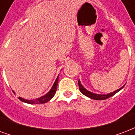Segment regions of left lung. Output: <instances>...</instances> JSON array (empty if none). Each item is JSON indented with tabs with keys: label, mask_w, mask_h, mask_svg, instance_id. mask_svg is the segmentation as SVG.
<instances>
[{
	"label": "left lung",
	"mask_w": 135,
	"mask_h": 135,
	"mask_svg": "<svg viewBox=\"0 0 135 135\" xmlns=\"http://www.w3.org/2000/svg\"><path fill=\"white\" fill-rule=\"evenodd\" d=\"M78 84H79V90L81 93H82L84 95L88 97H89V98L92 99H95V100H104V99H107L111 97L112 96L114 95L115 94L119 91L124 87V86L122 87L119 88V89L117 90L114 91L113 92H111V93H109L107 94H94V93H92L89 91H88L84 87L82 86V84H81L80 81L79 80L78 81Z\"/></svg>",
	"instance_id": "left-lung-1"
}]
</instances>
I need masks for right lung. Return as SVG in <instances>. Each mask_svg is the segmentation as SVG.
<instances>
[{"instance_id":"obj_1","label":"right lung","mask_w":135,"mask_h":135,"mask_svg":"<svg viewBox=\"0 0 135 135\" xmlns=\"http://www.w3.org/2000/svg\"><path fill=\"white\" fill-rule=\"evenodd\" d=\"M58 82H59V76L56 78V79L55 81L54 84H53L52 87L50 89V91L47 94H46L44 96H42L39 98L35 99H32V100H28V99H25L22 98V97H18L20 100L23 102H25V103L31 104H44L46 103L47 102L50 101L51 99L54 97V96L56 94V91L57 89V86H58ZM14 93V91H13Z\"/></svg>"}]
</instances>
